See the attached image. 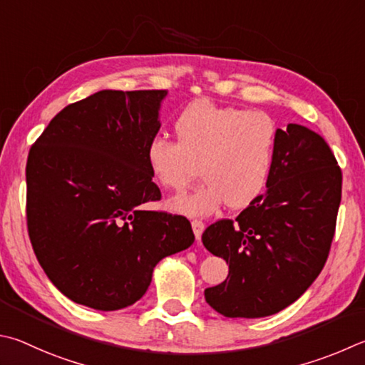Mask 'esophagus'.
Segmentation results:
<instances>
[{
    "label": "esophagus",
    "instance_id": "esophagus-1",
    "mask_svg": "<svg viewBox=\"0 0 365 365\" xmlns=\"http://www.w3.org/2000/svg\"><path fill=\"white\" fill-rule=\"evenodd\" d=\"M204 227H205V225L202 223V220H193V222H191V228H193V233H195L197 241H201Z\"/></svg>",
    "mask_w": 365,
    "mask_h": 365
}]
</instances>
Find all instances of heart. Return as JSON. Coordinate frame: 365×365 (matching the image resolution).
Returning a JSON list of instances; mask_svg holds the SVG:
<instances>
[{"label": "heart", "instance_id": "heart-1", "mask_svg": "<svg viewBox=\"0 0 365 365\" xmlns=\"http://www.w3.org/2000/svg\"><path fill=\"white\" fill-rule=\"evenodd\" d=\"M174 130L177 142L155 137L145 150L153 180L165 190L182 191L201 168L205 182L170 200L172 210L205 217L227 202L241 209L267 188L277 148V125L268 113L201 98L178 115Z\"/></svg>", "mask_w": 365, "mask_h": 365}]
</instances>
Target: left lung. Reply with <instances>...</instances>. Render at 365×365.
Instances as JSON below:
<instances>
[{"instance_id":"obj_1","label":"left lung","mask_w":365,"mask_h":365,"mask_svg":"<svg viewBox=\"0 0 365 365\" xmlns=\"http://www.w3.org/2000/svg\"><path fill=\"white\" fill-rule=\"evenodd\" d=\"M341 201V169L324 138L300 124L277 129L267 193L236 220L205 228L202 244L228 263V277L204 290L217 313L264 317L298 300L326 264Z\"/></svg>"}]
</instances>
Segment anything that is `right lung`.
Masks as SVG:
<instances>
[{
    "mask_svg": "<svg viewBox=\"0 0 365 365\" xmlns=\"http://www.w3.org/2000/svg\"><path fill=\"white\" fill-rule=\"evenodd\" d=\"M168 91H101L65 107L26 161V227L51 282L75 303L115 311L147 292L156 263L195 242L160 201L145 150Z\"/></svg>",
    "mask_w": 365,
    "mask_h": 365,
    "instance_id": "right-lung-1",
    "label": "right lung"
}]
</instances>
